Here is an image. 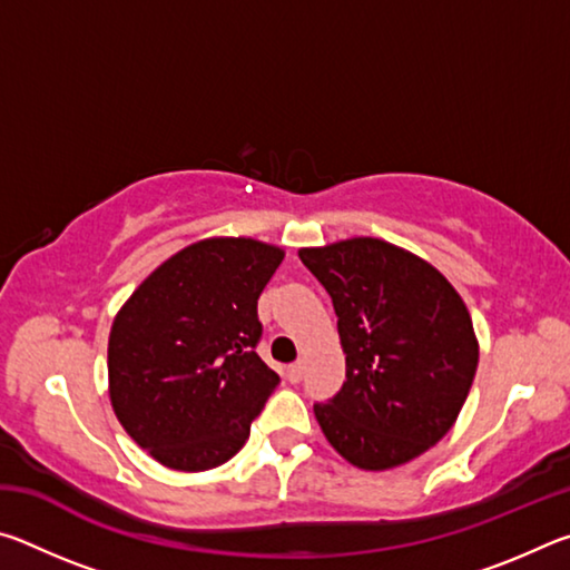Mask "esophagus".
<instances>
[{
  "mask_svg": "<svg viewBox=\"0 0 570 570\" xmlns=\"http://www.w3.org/2000/svg\"><path fill=\"white\" fill-rule=\"evenodd\" d=\"M286 377H288V382H302V377H304V362L298 360V362H294V364H288L286 366Z\"/></svg>",
  "mask_w": 570,
  "mask_h": 570,
  "instance_id": "1",
  "label": "esophagus"
}]
</instances>
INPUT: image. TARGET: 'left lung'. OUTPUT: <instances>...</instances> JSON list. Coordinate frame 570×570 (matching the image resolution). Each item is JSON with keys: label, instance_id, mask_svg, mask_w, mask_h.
I'll return each instance as SVG.
<instances>
[{"label": "left lung", "instance_id": "1", "mask_svg": "<svg viewBox=\"0 0 570 570\" xmlns=\"http://www.w3.org/2000/svg\"><path fill=\"white\" fill-rule=\"evenodd\" d=\"M332 296L346 382L314 412L352 465L387 470L448 435L478 370L460 294L438 268L380 238L298 250Z\"/></svg>", "mask_w": 570, "mask_h": 570}]
</instances>
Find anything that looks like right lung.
Returning <instances> with one entry per match:
<instances>
[{
	"label": "right lung",
	"mask_w": 570,
	"mask_h": 570,
	"mask_svg": "<svg viewBox=\"0 0 570 570\" xmlns=\"http://www.w3.org/2000/svg\"><path fill=\"white\" fill-rule=\"evenodd\" d=\"M282 258L254 238L200 240L158 266L115 316L112 410L166 468L224 465L282 382L256 354L258 296Z\"/></svg>",
	"instance_id": "add662e5"
}]
</instances>
